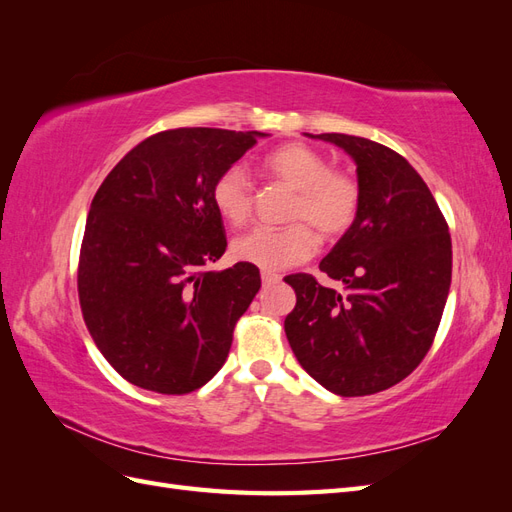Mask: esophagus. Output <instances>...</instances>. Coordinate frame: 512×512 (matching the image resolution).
Returning <instances> with one entry per match:
<instances>
[{"instance_id":"34e87169","label":"esophagus","mask_w":512,"mask_h":512,"mask_svg":"<svg viewBox=\"0 0 512 512\" xmlns=\"http://www.w3.org/2000/svg\"><path fill=\"white\" fill-rule=\"evenodd\" d=\"M260 277H262V284L265 286H269V284H277L282 280V275L280 273H275V271H262L260 273Z\"/></svg>"}]
</instances>
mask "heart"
<instances>
[{
    "label": "heart",
    "mask_w": 512,
    "mask_h": 512,
    "mask_svg": "<svg viewBox=\"0 0 512 512\" xmlns=\"http://www.w3.org/2000/svg\"><path fill=\"white\" fill-rule=\"evenodd\" d=\"M265 173L297 192L286 228L256 226L232 241V256L265 271H282L309 260L318 235L339 239L352 228L361 209V185L344 170L331 168L327 156L305 143H288L262 160ZM213 207L222 218L241 226L252 218L254 188L241 166H228L213 181Z\"/></svg>",
    "instance_id": "heart-1"
}]
</instances>
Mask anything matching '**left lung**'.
I'll list each match as a JSON object with an SVG mask.
<instances>
[{
    "label": "left lung",
    "mask_w": 512,
    "mask_h": 512,
    "mask_svg": "<svg viewBox=\"0 0 512 512\" xmlns=\"http://www.w3.org/2000/svg\"><path fill=\"white\" fill-rule=\"evenodd\" d=\"M312 136V134H309ZM356 162L361 209L314 275H288L297 305L284 320L301 367L342 397L401 382L429 352L451 288L453 245L427 183L397 151L361 136L316 134Z\"/></svg>",
    "instance_id": "left-lung-1"
}]
</instances>
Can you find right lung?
Masks as SVG:
<instances>
[{
  "mask_svg": "<svg viewBox=\"0 0 512 512\" xmlns=\"http://www.w3.org/2000/svg\"><path fill=\"white\" fill-rule=\"evenodd\" d=\"M262 132L177 128L119 160L91 200L79 256L89 335L121 378L185 395L224 365L260 288L256 265L207 271L226 252L211 188Z\"/></svg>",
  "mask_w": 512,
  "mask_h": 512,
  "instance_id": "1",
  "label": "right lung"
}]
</instances>
